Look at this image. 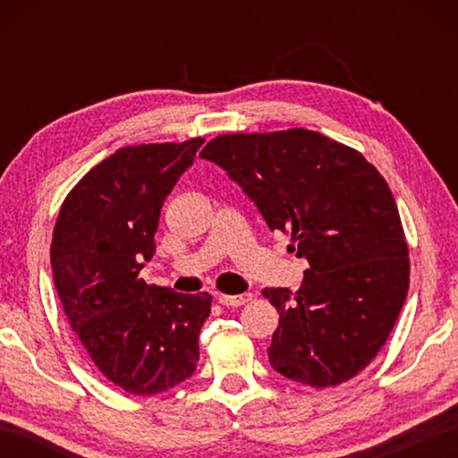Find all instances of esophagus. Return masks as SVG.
<instances>
[{
	"instance_id": "obj_1",
	"label": "esophagus",
	"mask_w": 458,
	"mask_h": 458,
	"mask_svg": "<svg viewBox=\"0 0 458 458\" xmlns=\"http://www.w3.org/2000/svg\"><path fill=\"white\" fill-rule=\"evenodd\" d=\"M252 299L250 293H244V294H220L218 301L224 307H240L248 303V301Z\"/></svg>"
}]
</instances>
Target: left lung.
Returning a JSON list of instances; mask_svg holds the SVG:
<instances>
[{"label": "left lung", "instance_id": "1", "mask_svg": "<svg viewBox=\"0 0 458 458\" xmlns=\"http://www.w3.org/2000/svg\"><path fill=\"white\" fill-rule=\"evenodd\" d=\"M199 157L220 165L309 262L299 291H262L281 315L270 366L313 387L360 374L396 325L410 281L384 177L361 153L309 129L220 135Z\"/></svg>", "mask_w": 458, "mask_h": 458}]
</instances>
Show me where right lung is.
<instances>
[{
	"label": "right lung",
	"mask_w": 458,
	"mask_h": 458,
	"mask_svg": "<svg viewBox=\"0 0 458 458\" xmlns=\"http://www.w3.org/2000/svg\"><path fill=\"white\" fill-rule=\"evenodd\" d=\"M204 139L114 151L68 193L54 226V286L68 323L114 386L153 396L193 376L208 293L147 284L139 270L155 254V232Z\"/></svg>",
	"instance_id": "right-lung-1"
}]
</instances>
